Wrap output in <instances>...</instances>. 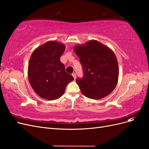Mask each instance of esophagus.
I'll list each match as a JSON object with an SVG mask.
<instances>
[{
    "mask_svg": "<svg viewBox=\"0 0 149 149\" xmlns=\"http://www.w3.org/2000/svg\"><path fill=\"white\" fill-rule=\"evenodd\" d=\"M72 76H73V78H74V79H76V73H73V74H72Z\"/></svg>",
    "mask_w": 149,
    "mask_h": 149,
    "instance_id": "34e87169",
    "label": "esophagus"
}]
</instances>
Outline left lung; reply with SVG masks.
<instances>
[{"label": "left lung", "instance_id": "obj_1", "mask_svg": "<svg viewBox=\"0 0 149 149\" xmlns=\"http://www.w3.org/2000/svg\"><path fill=\"white\" fill-rule=\"evenodd\" d=\"M74 50L84 71L83 77L76 79L83 95L93 100L109 95L119 78L118 62L113 51L94 40L77 45Z\"/></svg>", "mask_w": 149, "mask_h": 149}]
</instances>
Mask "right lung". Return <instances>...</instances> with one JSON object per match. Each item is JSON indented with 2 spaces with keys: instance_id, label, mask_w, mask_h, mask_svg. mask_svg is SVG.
Wrapping results in <instances>:
<instances>
[{
  "instance_id": "add662e5",
  "label": "right lung",
  "mask_w": 149,
  "mask_h": 149,
  "mask_svg": "<svg viewBox=\"0 0 149 149\" xmlns=\"http://www.w3.org/2000/svg\"><path fill=\"white\" fill-rule=\"evenodd\" d=\"M65 49L63 43L48 41L31 54L28 78L31 88L42 98L50 101L57 100L64 94L68 84L74 80L60 61Z\"/></svg>"
}]
</instances>
